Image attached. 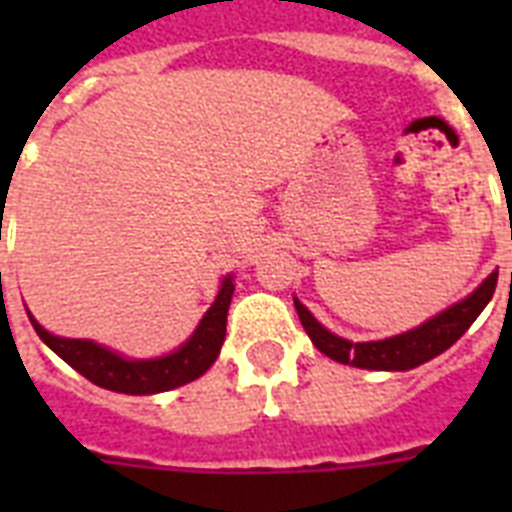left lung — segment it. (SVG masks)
Segmentation results:
<instances>
[{
  "instance_id": "8db88e82",
  "label": "left lung",
  "mask_w": 512,
  "mask_h": 512,
  "mask_svg": "<svg viewBox=\"0 0 512 512\" xmlns=\"http://www.w3.org/2000/svg\"><path fill=\"white\" fill-rule=\"evenodd\" d=\"M494 287H497V273H492L489 279L470 292L465 300L454 303L452 308H446L438 316L428 319L417 329H409L404 335L388 337V340L374 342H350L345 337L332 335L329 329H324L319 321L313 319V313L305 308L295 297L297 316L300 324L305 327L311 342L324 353V356L335 358L340 364L358 366V369H377V372H406L414 366L425 364L430 358H436L438 353H444L446 348H452L454 342L460 340L470 329V324L478 319V313L484 311L486 303L492 300Z\"/></svg>"
}]
</instances>
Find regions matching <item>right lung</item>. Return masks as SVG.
I'll use <instances>...</instances> for the list:
<instances>
[{
    "instance_id": "1",
    "label": "right lung",
    "mask_w": 512,
    "mask_h": 512,
    "mask_svg": "<svg viewBox=\"0 0 512 512\" xmlns=\"http://www.w3.org/2000/svg\"><path fill=\"white\" fill-rule=\"evenodd\" d=\"M233 295V276H225L217 292L215 303L204 313L199 327L177 350L162 358H124L116 350H108L92 340H68V337L50 335L47 329L28 316L34 324L36 335L42 337L66 364L87 377L90 382L116 393L130 396H148V393H164V390L180 388L185 382L196 380L215 364L220 345L225 340V321H228V305Z\"/></svg>"
}]
</instances>
